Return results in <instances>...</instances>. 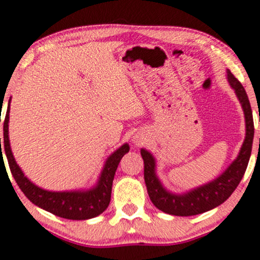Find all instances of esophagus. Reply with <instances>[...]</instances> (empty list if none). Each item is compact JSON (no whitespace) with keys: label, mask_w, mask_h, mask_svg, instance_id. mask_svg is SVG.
Wrapping results in <instances>:
<instances>
[{"label":"esophagus","mask_w":260,"mask_h":260,"mask_svg":"<svg viewBox=\"0 0 260 260\" xmlns=\"http://www.w3.org/2000/svg\"><path fill=\"white\" fill-rule=\"evenodd\" d=\"M136 143H139L140 145V143H142V141H136Z\"/></svg>","instance_id":"1"}]
</instances>
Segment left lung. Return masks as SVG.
Returning <instances> with one entry per match:
<instances>
[{"label": "left lung", "mask_w": 260, "mask_h": 260, "mask_svg": "<svg viewBox=\"0 0 260 260\" xmlns=\"http://www.w3.org/2000/svg\"><path fill=\"white\" fill-rule=\"evenodd\" d=\"M226 79L238 96L245 114L246 136L241 149L236 159L226 168L225 171L213 181L200 185L187 193H172L162 185L156 176L155 158L147 149H141L143 162H145V182L149 199L156 208L172 216H195L219 206L228 199L238 187L246 169H247L249 156L252 152L253 136H254V124H253L252 108L248 96L241 83L226 70Z\"/></svg>", "instance_id": "1"}]
</instances>
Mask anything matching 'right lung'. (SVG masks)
<instances>
[{"label": "right lung", "mask_w": 260, "mask_h": 260, "mask_svg": "<svg viewBox=\"0 0 260 260\" xmlns=\"http://www.w3.org/2000/svg\"><path fill=\"white\" fill-rule=\"evenodd\" d=\"M9 107H11V99L8 101L7 113H6L5 123H3L2 148L0 139V161L2 162V153H5L6 156H7L8 165L13 177H14L22 193L25 194V197L36 206L66 219L85 220L94 218V217L104 212L111 201L112 183H113L115 171H117L121 158L129 152V145L124 143L123 146H120L119 148L106 159L98 182L90 189H78V190L66 191L46 190V189H42L38 185L32 183L30 179L24 175L20 166L15 161L11 149L8 135L9 110H11ZM3 165H5V161H3Z\"/></svg>", "instance_id": "obj_1"}]
</instances>
